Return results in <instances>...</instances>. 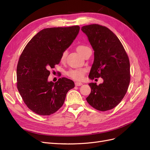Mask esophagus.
<instances>
[{"instance_id": "1", "label": "esophagus", "mask_w": 150, "mask_h": 150, "mask_svg": "<svg viewBox=\"0 0 150 150\" xmlns=\"http://www.w3.org/2000/svg\"><path fill=\"white\" fill-rule=\"evenodd\" d=\"M75 85H76V86H80L81 85H83V83H80V82H76Z\"/></svg>"}]
</instances>
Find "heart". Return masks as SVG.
Masks as SVG:
<instances>
[{
    "label": "heart",
    "mask_w": 150,
    "mask_h": 150,
    "mask_svg": "<svg viewBox=\"0 0 150 150\" xmlns=\"http://www.w3.org/2000/svg\"><path fill=\"white\" fill-rule=\"evenodd\" d=\"M88 46H84V45H79L77 46L76 50L81 56L83 55L84 52L89 49ZM67 54L66 51H64L61 56V61H63L65 59ZM86 72V70L85 69H82V68H76V69H71L68 70L66 72V74L67 77H69V78L75 80V81H81L83 80L85 73Z\"/></svg>",
    "instance_id": "obj_1"
}]
</instances>
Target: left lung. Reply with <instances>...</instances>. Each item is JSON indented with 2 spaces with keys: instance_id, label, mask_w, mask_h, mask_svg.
<instances>
[{
  "instance_id": "left-lung-1",
  "label": "left lung",
  "mask_w": 150,
  "mask_h": 150,
  "mask_svg": "<svg viewBox=\"0 0 150 150\" xmlns=\"http://www.w3.org/2000/svg\"><path fill=\"white\" fill-rule=\"evenodd\" d=\"M81 30L94 51L89 78L104 80L99 85L89 84L91 92L86 100L98 111L110 110L121 101L128 91L131 78L128 56L119 39L106 27L91 24Z\"/></svg>"
}]
</instances>
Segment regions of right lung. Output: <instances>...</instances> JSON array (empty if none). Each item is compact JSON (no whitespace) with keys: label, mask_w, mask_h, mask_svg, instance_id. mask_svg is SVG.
<instances>
[{"label":"right lung","mask_w":150,"mask_h":150,"mask_svg":"<svg viewBox=\"0 0 150 150\" xmlns=\"http://www.w3.org/2000/svg\"><path fill=\"white\" fill-rule=\"evenodd\" d=\"M79 26L42 29L26 45L17 66V87L25 105L39 115L49 116L64 104L73 81L61 78L49 82V70L59 64L61 56L79 31Z\"/></svg>","instance_id":"obj_1"}]
</instances>
